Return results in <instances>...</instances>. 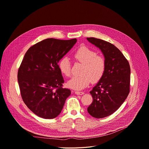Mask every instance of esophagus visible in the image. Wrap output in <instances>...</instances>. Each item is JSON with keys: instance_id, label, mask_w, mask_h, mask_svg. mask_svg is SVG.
I'll return each instance as SVG.
<instances>
[{"instance_id": "34e87169", "label": "esophagus", "mask_w": 149, "mask_h": 149, "mask_svg": "<svg viewBox=\"0 0 149 149\" xmlns=\"http://www.w3.org/2000/svg\"><path fill=\"white\" fill-rule=\"evenodd\" d=\"M75 93L76 94H78V95H82V94H84V92H83V91H75Z\"/></svg>"}]
</instances>
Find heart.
<instances>
[{"instance_id":"b5f03b06","label":"heart","mask_w":149,"mask_h":149,"mask_svg":"<svg viewBox=\"0 0 149 149\" xmlns=\"http://www.w3.org/2000/svg\"><path fill=\"white\" fill-rule=\"evenodd\" d=\"M74 60L83 64L80 70L79 75H75L67 83L70 88L81 90L88 85L90 81L96 83L102 78L106 70L104 58L97 53L86 46H81L76 50L72 54ZM60 71L66 77H70L71 74V62L70 59L64 57L58 63Z\"/></svg>"}]
</instances>
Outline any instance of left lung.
I'll use <instances>...</instances> for the list:
<instances>
[{
	"label": "left lung",
	"mask_w": 149,
	"mask_h": 149,
	"mask_svg": "<svg viewBox=\"0 0 149 149\" xmlns=\"http://www.w3.org/2000/svg\"><path fill=\"white\" fill-rule=\"evenodd\" d=\"M87 40L99 47L106 61V70L99 83L90 91L93 101L87 111L93 117L102 118L114 113L130 93V66L122 52L112 43L94 37Z\"/></svg>",
	"instance_id": "8db88e82"
}]
</instances>
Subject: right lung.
Segmentation results:
<instances>
[{
  "mask_svg": "<svg viewBox=\"0 0 149 149\" xmlns=\"http://www.w3.org/2000/svg\"><path fill=\"white\" fill-rule=\"evenodd\" d=\"M77 39L47 38L30 47L18 71V81L24 103L34 114L53 119L61 112L71 90L63 88L64 79L59 61Z\"/></svg>",
  "mask_w": 149,
  "mask_h": 149,
  "instance_id": "obj_1",
  "label": "right lung"
}]
</instances>
